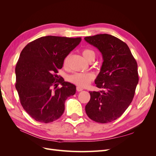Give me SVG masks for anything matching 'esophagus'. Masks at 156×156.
<instances>
[{
  "instance_id": "34e87169",
  "label": "esophagus",
  "mask_w": 156,
  "mask_h": 156,
  "mask_svg": "<svg viewBox=\"0 0 156 156\" xmlns=\"http://www.w3.org/2000/svg\"><path fill=\"white\" fill-rule=\"evenodd\" d=\"M83 88H81V87H77V90L78 91V92H81V91H82L83 90Z\"/></svg>"
}]
</instances>
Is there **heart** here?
<instances>
[{"label":"heart","instance_id":"b5f03b06","mask_svg":"<svg viewBox=\"0 0 156 156\" xmlns=\"http://www.w3.org/2000/svg\"><path fill=\"white\" fill-rule=\"evenodd\" d=\"M82 55L84 59L87 61H88L92 56H95L94 52L90 49H84L82 52ZM69 58V56H68L64 59L63 63L64 66H68ZM94 77H95V76L92 73H76L68 76V79L69 81L76 84L77 86L79 87H86L93 81Z\"/></svg>","mask_w":156,"mask_h":156}]
</instances>
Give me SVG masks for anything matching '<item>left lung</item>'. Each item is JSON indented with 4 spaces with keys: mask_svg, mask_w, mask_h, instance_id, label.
<instances>
[{
    "mask_svg": "<svg viewBox=\"0 0 156 156\" xmlns=\"http://www.w3.org/2000/svg\"><path fill=\"white\" fill-rule=\"evenodd\" d=\"M101 52L103 62L95 83L103 90L89 92L90 100L85 106L90 119L108 123L123 114L133 100L139 82L137 64L127 45L107 34L84 37Z\"/></svg>",
    "mask_w": 156,
    "mask_h": 156,
    "instance_id": "obj_1",
    "label": "left lung"
}]
</instances>
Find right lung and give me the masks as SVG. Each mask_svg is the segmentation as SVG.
Returning a JSON list of instances; mask_svg holds the SVG:
<instances>
[{
	"mask_svg": "<svg viewBox=\"0 0 156 156\" xmlns=\"http://www.w3.org/2000/svg\"><path fill=\"white\" fill-rule=\"evenodd\" d=\"M81 41V37L44 36L22 50L16 67V88L21 105L35 120L49 123L58 119L65 101L75 94L76 87L63 78L58 80L56 73ZM58 82L61 88H57Z\"/></svg>",
	"mask_w": 156,
	"mask_h": 156,
	"instance_id": "1",
	"label": "right lung"
}]
</instances>
